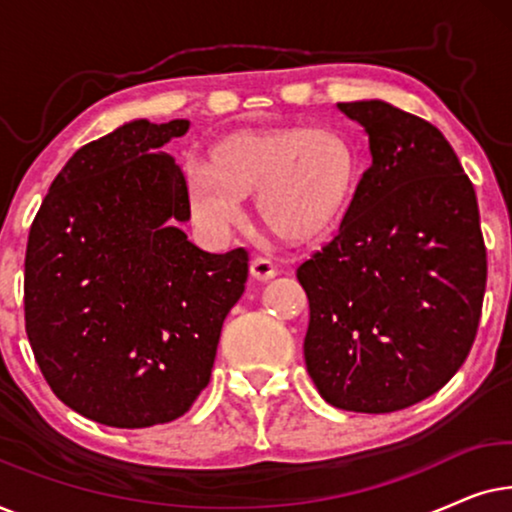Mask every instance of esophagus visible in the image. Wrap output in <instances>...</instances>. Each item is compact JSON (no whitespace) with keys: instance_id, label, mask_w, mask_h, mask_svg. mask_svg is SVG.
I'll list each match as a JSON object with an SVG mask.
<instances>
[{"instance_id":"34e87169","label":"esophagus","mask_w":512,"mask_h":512,"mask_svg":"<svg viewBox=\"0 0 512 512\" xmlns=\"http://www.w3.org/2000/svg\"><path fill=\"white\" fill-rule=\"evenodd\" d=\"M251 277L254 279H258V282H268V279H272L277 275V265L270 261V258H254V261H251Z\"/></svg>"}]
</instances>
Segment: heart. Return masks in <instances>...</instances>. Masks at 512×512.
<instances>
[{
  "label": "heart",
  "mask_w": 512,
  "mask_h": 512,
  "mask_svg": "<svg viewBox=\"0 0 512 512\" xmlns=\"http://www.w3.org/2000/svg\"><path fill=\"white\" fill-rule=\"evenodd\" d=\"M359 174V153L338 130H240L212 146L207 167L188 172V191L209 226H235L242 198L256 195L258 219L277 240L312 244L345 219Z\"/></svg>",
  "instance_id": "1"
}]
</instances>
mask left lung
<instances>
[{
  "instance_id": "8db88e82",
  "label": "left lung",
  "mask_w": 512,
  "mask_h": 512,
  "mask_svg": "<svg viewBox=\"0 0 512 512\" xmlns=\"http://www.w3.org/2000/svg\"><path fill=\"white\" fill-rule=\"evenodd\" d=\"M373 165L338 235L300 265L305 363L340 410L410 408L471 352L487 284L478 198L436 125L382 100L340 102Z\"/></svg>"
}]
</instances>
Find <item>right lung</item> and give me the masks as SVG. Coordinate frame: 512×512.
<instances>
[{
	"label": "right lung",
	"mask_w": 512,
	"mask_h": 512,
	"mask_svg": "<svg viewBox=\"0 0 512 512\" xmlns=\"http://www.w3.org/2000/svg\"><path fill=\"white\" fill-rule=\"evenodd\" d=\"M188 121L137 118L81 146L41 202L25 254V331L62 403L116 429L172 422L209 384L249 254H209L181 223Z\"/></svg>",
	"instance_id": "add662e5"
}]
</instances>
